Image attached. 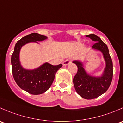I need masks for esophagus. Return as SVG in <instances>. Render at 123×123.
Masks as SVG:
<instances>
[{"label": "esophagus", "instance_id": "esophagus-1", "mask_svg": "<svg viewBox=\"0 0 123 123\" xmlns=\"http://www.w3.org/2000/svg\"><path fill=\"white\" fill-rule=\"evenodd\" d=\"M70 63H71L70 60H68V59H67V60H64V61L63 62V66H67V65H68V64H70Z\"/></svg>", "mask_w": 123, "mask_h": 123}]
</instances>
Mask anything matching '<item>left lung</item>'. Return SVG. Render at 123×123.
Wrapping results in <instances>:
<instances>
[{
	"mask_svg": "<svg viewBox=\"0 0 123 123\" xmlns=\"http://www.w3.org/2000/svg\"><path fill=\"white\" fill-rule=\"evenodd\" d=\"M86 37L96 42L92 49L101 51L105 62L104 71L102 76L99 77L92 76L88 74L81 62L79 60L73 62L78 67V72L73 78L74 89L83 98L92 99L99 97L108 90L112 82L113 66L108 47L99 37L95 34H89Z\"/></svg>",
	"mask_w": 123,
	"mask_h": 123,
	"instance_id": "obj_1",
	"label": "left lung"
}]
</instances>
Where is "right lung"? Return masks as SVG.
Segmentation results:
<instances>
[{"mask_svg":"<svg viewBox=\"0 0 123 123\" xmlns=\"http://www.w3.org/2000/svg\"><path fill=\"white\" fill-rule=\"evenodd\" d=\"M47 37L37 33H32L24 37L15 44L14 51L11 57L12 74L18 85L22 89L32 95H39L47 91L51 86L57 71L62 64L53 66L45 63L37 69L28 70L21 66L19 53L21 47L27 43L41 41Z\"/></svg>","mask_w":123,"mask_h":123,"instance_id":"right-lung-1","label":"right lung"}]
</instances>
